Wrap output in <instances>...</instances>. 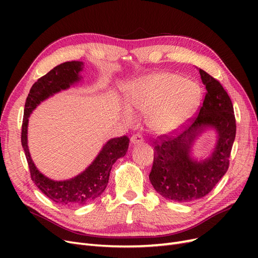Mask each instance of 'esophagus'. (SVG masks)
Masks as SVG:
<instances>
[{"label": "esophagus", "mask_w": 258, "mask_h": 258, "mask_svg": "<svg viewBox=\"0 0 258 258\" xmlns=\"http://www.w3.org/2000/svg\"><path fill=\"white\" fill-rule=\"evenodd\" d=\"M130 142H131L132 145L141 144L143 142V138H142V136H140V135H134L130 138Z\"/></svg>", "instance_id": "esophagus-1"}]
</instances>
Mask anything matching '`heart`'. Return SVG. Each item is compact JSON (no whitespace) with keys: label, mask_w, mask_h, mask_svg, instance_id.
Here are the masks:
<instances>
[{"label":"heart","mask_w":258,"mask_h":258,"mask_svg":"<svg viewBox=\"0 0 258 258\" xmlns=\"http://www.w3.org/2000/svg\"><path fill=\"white\" fill-rule=\"evenodd\" d=\"M199 86L170 72H158L143 77L126 92L128 107L122 110L126 121L132 122L131 111L146 114L147 126L154 134L168 135L181 128L196 108Z\"/></svg>","instance_id":"b5f03b06"}]
</instances>
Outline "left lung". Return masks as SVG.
Here are the masks:
<instances>
[{
  "mask_svg": "<svg viewBox=\"0 0 258 258\" xmlns=\"http://www.w3.org/2000/svg\"><path fill=\"white\" fill-rule=\"evenodd\" d=\"M206 86V96L199 113L182 131L158 137L150 181L163 198L175 202H191L212 190L229 167V157L236 138V118L228 93L214 77L199 69ZM218 132L214 153L197 162L190 156L191 145L206 127Z\"/></svg>",
  "mask_w": 258,
  "mask_h": 258,
  "instance_id": "1",
  "label": "left lung"
}]
</instances>
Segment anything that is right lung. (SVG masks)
I'll list each match as a JSON object with an SVG mask.
<instances>
[{
	"label": "right lung",
	"instance_id": "add662e5",
	"mask_svg": "<svg viewBox=\"0 0 258 258\" xmlns=\"http://www.w3.org/2000/svg\"><path fill=\"white\" fill-rule=\"evenodd\" d=\"M83 66L81 61L64 62L38 79L27 97L22 120L21 144L27 157L31 178L44 195L64 207H81L100 197L106 188L115 161L126 155L129 146V138L126 136L111 139L87 169L66 181H53L42 174L35 167L28 148L27 135L30 114L42 101L79 82Z\"/></svg>",
	"mask_w": 258,
	"mask_h": 258
}]
</instances>
